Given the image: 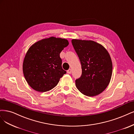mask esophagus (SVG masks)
<instances>
[{
    "instance_id": "esophagus-1",
    "label": "esophagus",
    "mask_w": 134,
    "mask_h": 134,
    "mask_svg": "<svg viewBox=\"0 0 134 134\" xmlns=\"http://www.w3.org/2000/svg\"><path fill=\"white\" fill-rule=\"evenodd\" d=\"M71 71H72V70H71V69H69V70H67V72L68 73V74H71Z\"/></svg>"
}]
</instances>
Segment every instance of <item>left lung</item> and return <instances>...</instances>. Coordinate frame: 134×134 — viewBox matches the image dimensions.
Returning a JSON list of instances; mask_svg holds the SVG:
<instances>
[{"label": "left lung", "instance_id": "8db88e82", "mask_svg": "<svg viewBox=\"0 0 134 134\" xmlns=\"http://www.w3.org/2000/svg\"><path fill=\"white\" fill-rule=\"evenodd\" d=\"M72 46L81 63L82 74L75 80L77 89L87 96L99 95L111 79L113 64L107 50L92 40L72 39Z\"/></svg>", "mask_w": 134, "mask_h": 134}]
</instances>
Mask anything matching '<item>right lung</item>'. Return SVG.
I'll return each instance as SVG.
<instances>
[{
    "mask_svg": "<svg viewBox=\"0 0 134 134\" xmlns=\"http://www.w3.org/2000/svg\"><path fill=\"white\" fill-rule=\"evenodd\" d=\"M69 45L66 39L50 37L35 43L27 50L23 70L28 84L36 91H48L66 73L60 53Z\"/></svg>",
    "mask_w": 134,
    "mask_h": 134,
    "instance_id": "add662e5",
    "label": "right lung"
}]
</instances>
